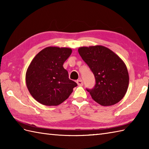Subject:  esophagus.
Segmentation results:
<instances>
[{"mask_svg":"<svg viewBox=\"0 0 149 149\" xmlns=\"http://www.w3.org/2000/svg\"><path fill=\"white\" fill-rule=\"evenodd\" d=\"M77 83L78 84V86H82L83 85V81H82L81 79L77 80Z\"/></svg>","mask_w":149,"mask_h":149,"instance_id":"esophagus-1","label":"esophagus"}]
</instances>
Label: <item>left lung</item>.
Instances as JSON below:
<instances>
[{
	"label": "left lung",
	"mask_w": 149,
	"mask_h": 149,
	"mask_svg": "<svg viewBox=\"0 0 149 149\" xmlns=\"http://www.w3.org/2000/svg\"><path fill=\"white\" fill-rule=\"evenodd\" d=\"M78 52L95 78L94 88L87 89L92 99L103 106L120 102L127 92L129 82L127 66L123 60L102 45L81 47Z\"/></svg>",
	"instance_id": "left-lung-1"
}]
</instances>
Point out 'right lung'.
<instances>
[{"label":"right lung","mask_w":149,"mask_h":149,"mask_svg":"<svg viewBox=\"0 0 149 149\" xmlns=\"http://www.w3.org/2000/svg\"><path fill=\"white\" fill-rule=\"evenodd\" d=\"M67 47H48L37 54L28 66L26 82L31 95L45 106H58L70 95L75 82L63 65L72 54Z\"/></svg>","instance_id":"add662e5"}]
</instances>
